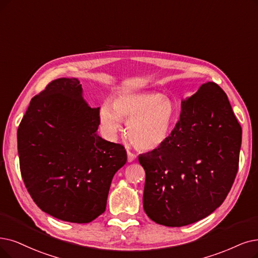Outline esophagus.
I'll list each match as a JSON object with an SVG mask.
<instances>
[{"instance_id":"obj_1","label":"esophagus","mask_w":258,"mask_h":258,"mask_svg":"<svg viewBox=\"0 0 258 258\" xmlns=\"http://www.w3.org/2000/svg\"><path fill=\"white\" fill-rule=\"evenodd\" d=\"M127 154H128V162H133V161H135V160L137 159V154L131 152L130 150H128Z\"/></svg>"}]
</instances>
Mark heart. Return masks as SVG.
Segmentation results:
<instances>
[{"instance_id":"heart-1","label":"heart","mask_w":258,"mask_h":258,"mask_svg":"<svg viewBox=\"0 0 258 258\" xmlns=\"http://www.w3.org/2000/svg\"><path fill=\"white\" fill-rule=\"evenodd\" d=\"M179 112L174 102L159 92H125L99 109L101 126L109 137L127 119L131 143L142 150H153L168 140L176 126Z\"/></svg>"}]
</instances>
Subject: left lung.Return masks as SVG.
Listing matches in <instances>:
<instances>
[{
  "instance_id": "obj_1",
  "label": "left lung",
  "mask_w": 258,
  "mask_h": 258,
  "mask_svg": "<svg viewBox=\"0 0 258 258\" xmlns=\"http://www.w3.org/2000/svg\"><path fill=\"white\" fill-rule=\"evenodd\" d=\"M242 130L224 91L207 82L182 100L180 119L163 145L140 154L143 207L165 226L197 222L219 208L238 171Z\"/></svg>"
}]
</instances>
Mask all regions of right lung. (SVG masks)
<instances>
[{
    "label": "right lung",
    "mask_w": 258,
    "mask_h": 258,
    "mask_svg": "<svg viewBox=\"0 0 258 258\" xmlns=\"http://www.w3.org/2000/svg\"><path fill=\"white\" fill-rule=\"evenodd\" d=\"M99 108L76 78H58L30 100L18 128L20 170L35 203L53 217L89 223L105 212L122 145L97 135Z\"/></svg>",
    "instance_id": "1"
}]
</instances>
